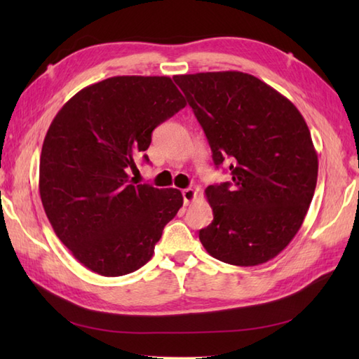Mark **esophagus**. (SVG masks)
Here are the masks:
<instances>
[{
  "label": "esophagus",
  "instance_id": "34e87169",
  "mask_svg": "<svg viewBox=\"0 0 359 359\" xmlns=\"http://www.w3.org/2000/svg\"><path fill=\"white\" fill-rule=\"evenodd\" d=\"M182 196H184V203L188 205V203H191L196 199L197 193L194 191L193 188H187V189H184V191H182Z\"/></svg>",
  "mask_w": 359,
  "mask_h": 359
}]
</instances>
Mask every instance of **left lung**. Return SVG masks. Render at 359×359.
I'll return each instance as SVG.
<instances>
[{
    "instance_id": "1",
    "label": "left lung",
    "mask_w": 359,
    "mask_h": 359,
    "mask_svg": "<svg viewBox=\"0 0 359 359\" xmlns=\"http://www.w3.org/2000/svg\"><path fill=\"white\" fill-rule=\"evenodd\" d=\"M219 166L231 182L205 189L212 222L199 231L208 253L255 266L276 257L299 231L318 180L306 120L276 89L239 71L175 75Z\"/></svg>"
}]
</instances>
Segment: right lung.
Returning <instances> with one entry per match:
<instances>
[{
	"label": "right lung",
	"instance_id": "1",
	"mask_svg": "<svg viewBox=\"0 0 359 359\" xmlns=\"http://www.w3.org/2000/svg\"><path fill=\"white\" fill-rule=\"evenodd\" d=\"M185 104L170 77L121 75L83 88L52 120L40 157L41 202L58 239L90 271L139 270L184 205L179 189L135 185L128 172L152 131Z\"/></svg>",
	"mask_w": 359,
	"mask_h": 359
}]
</instances>
